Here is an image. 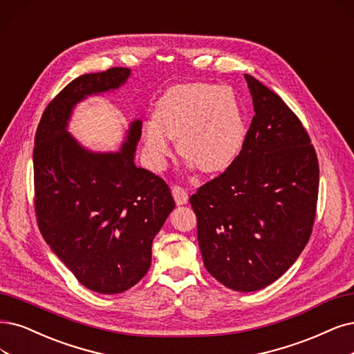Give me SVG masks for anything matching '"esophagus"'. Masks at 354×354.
<instances>
[{
	"instance_id": "1",
	"label": "esophagus",
	"mask_w": 354,
	"mask_h": 354,
	"mask_svg": "<svg viewBox=\"0 0 354 354\" xmlns=\"http://www.w3.org/2000/svg\"><path fill=\"white\" fill-rule=\"evenodd\" d=\"M172 195H174V198H175L178 205H182V204H185L188 201V192H187L185 188H182L180 185H174L172 187Z\"/></svg>"
}]
</instances>
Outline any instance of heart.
Returning <instances> with one entry per match:
<instances>
[{
    "label": "heart",
    "instance_id": "obj_1",
    "mask_svg": "<svg viewBox=\"0 0 354 354\" xmlns=\"http://www.w3.org/2000/svg\"><path fill=\"white\" fill-rule=\"evenodd\" d=\"M169 138L178 140L179 154L201 172L229 167L245 138L241 104L233 90L210 83L170 87L157 102L153 121L142 127L144 147L154 169H162L172 153Z\"/></svg>",
    "mask_w": 354,
    "mask_h": 354
}]
</instances>
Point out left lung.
I'll list each match as a JSON object with an SVG mask.
<instances>
[{
    "instance_id": "left-lung-1",
    "label": "left lung",
    "mask_w": 354,
    "mask_h": 354,
    "mask_svg": "<svg viewBox=\"0 0 354 354\" xmlns=\"http://www.w3.org/2000/svg\"><path fill=\"white\" fill-rule=\"evenodd\" d=\"M255 115L233 163L189 197L204 267L236 292L289 270L315 223L319 165L309 134L283 99L245 74Z\"/></svg>"
}]
</instances>
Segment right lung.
Listing matches in <instances>:
<instances>
[{
	"label": "right lung",
	"instance_id": "obj_1",
	"mask_svg": "<svg viewBox=\"0 0 354 354\" xmlns=\"http://www.w3.org/2000/svg\"><path fill=\"white\" fill-rule=\"evenodd\" d=\"M128 68L83 74L49 102L33 149L35 214L50 250L87 289L122 293L150 268L151 243L175 201L166 182L134 165L141 122L118 153H90L65 131L77 102L120 87Z\"/></svg>",
	"mask_w": 354,
	"mask_h": 354
}]
</instances>
